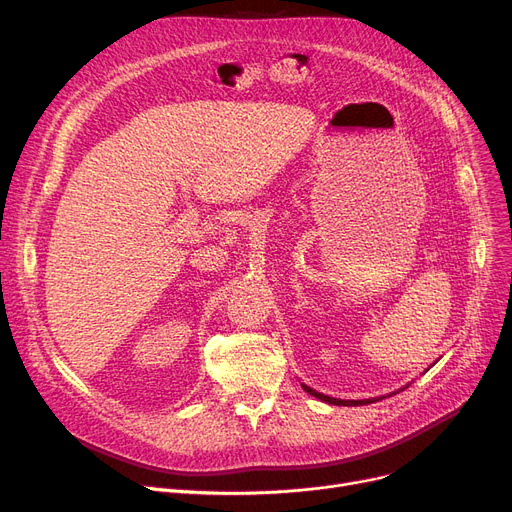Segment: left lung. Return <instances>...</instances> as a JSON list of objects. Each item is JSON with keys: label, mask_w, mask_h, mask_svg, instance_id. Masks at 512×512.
<instances>
[{"label": "left lung", "mask_w": 512, "mask_h": 512, "mask_svg": "<svg viewBox=\"0 0 512 512\" xmlns=\"http://www.w3.org/2000/svg\"><path fill=\"white\" fill-rule=\"evenodd\" d=\"M306 392L310 394V396H314V398H319V400H323V402H329V404H335V406H360V404H369V402H375V400H337V398H329V396H325V394H319V392H314V389H310L308 385H302Z\"/></svg>", "instance_id": "1"}]
</instances>
